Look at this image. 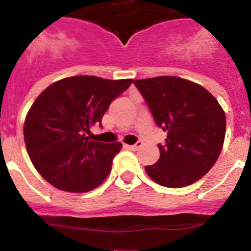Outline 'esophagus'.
I'll list each match as a JSON object with an SVG mask.
<instances>
[{
  "label": "esophagus",
  "mask_w": 251,
  "mask_h": 251,
  "mask_svg": "<svg viewBox=\"0 0 251 251\" xmlns=\"http://www.w3.org/2000/svg\"><path fill=\"white\" fill-rule=\"evenodd\" d=\"M142 145H143V143H142V142L141 141H138V142H137V143H136V145H132V146H126V147H127V148H129V150H132V151H137V150H138V148H141L142 147Z\"/></svg>",
  "instance_id": "34e87169"
}]
</instances>
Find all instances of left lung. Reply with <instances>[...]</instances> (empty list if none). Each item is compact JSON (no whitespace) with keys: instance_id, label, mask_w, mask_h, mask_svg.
I'll return each mask as SVG.
<instances>
[{"instance_id":"1","label":"left lung","mask_w":251,"mask_h":251,"mask_svg":"<svg viewBox=\"0 0 251 251\" xmlns=\"http://www.w3.org/2000/svg\"><path fill=\"white\" fill-rule=\"evenodd\" d=\"M154 122L167 132L158 145V161L146 166L156 183L179 188L211 170L223 150L226 118L219 101L203 86L177 76L134 80Z\"/></svg>"}]
</instances>
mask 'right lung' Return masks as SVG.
<instances>
[{
	"mask_svg": "<svg viewBox=\"0 0 251 251\" xmlns=\"http://www.w3.org/2000/svg\"><path fill=\"white\" fill-rule=\"evenodd\" d=\"M132 83L79 75L55 81L37 97L26 115L24 138L32 165L50 185L88 192L105 181L122 143L90 141L85 133L101 123L110 103Z\"/></svg>",
	"mask_w": 251,
	"mask_h": 251,
	"instance_id": "obj_1",
	"label": "right lung"
}]
</instances>
